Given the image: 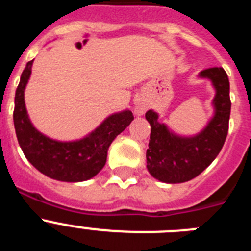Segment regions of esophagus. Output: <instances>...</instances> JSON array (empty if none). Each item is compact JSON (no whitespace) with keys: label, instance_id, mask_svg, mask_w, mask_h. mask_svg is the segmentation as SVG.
Wrapping results in <instances>:
<instances>
[{"label":"esophagus","instance_id":"obj_1","mask_svg":"<svg viewBox=\"0 0 251 251\" xmlns=\"http://www.w3.org/2000/svg\"><path fill=\"white\" fill-rule=\"evenodd\" d=\"M146 112V108L143 105H141V104H138V105L136 106V113L137 114H143V113Z\"/></svg>","mask_w":251,"mask_h":251}]
</instances>
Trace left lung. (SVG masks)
Returning <instances> with one entry per match:
<instances>
[{
	"instance_id": "8db88e82",
	"label": "left lung",
	"mask_w": 251,
	"mask_h": 251,
	"mask_svg": "<svg viewBox=\"0 0 251 251\" xmlns=\"http://www.w3.org/2000/svg\"><path fill=\"white\" fill-rule=\"evenodd\" d=\"M200 76L208 77L216 89L214 118L200 134L191 138L177 137L159 123L157 113H146L151 124L147 168L162 182L181 183L197 177L211 165L225 143L231 110L229 77L223 68L205 69Z\"/></svg>"
}]
</instances>
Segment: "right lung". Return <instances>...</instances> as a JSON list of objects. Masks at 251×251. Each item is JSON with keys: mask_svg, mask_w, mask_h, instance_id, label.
<instances>
[{"mask_svg": "<svg viewBox=\"0 0 251 251\" xmlns=\"http://www.w3.org/2000/svg\"><path fill=\"white\" fill-rule=\"evenodd\" d=\"M32 61L26 64L15 95L13 124L22 152L31 165L50 178L64 182H80L92 178L105 165L110 143L134 119L132 112L124 110L110 115L80 141L57 142L48 138L31 124L24 100Z\"/></svg>", "mask_w": 251, "mask_h": 251, "instance_id": "right-lung-1", "label": "right lung"}]
</instances>
